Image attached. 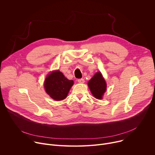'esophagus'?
I'll return each instance as SVG.
<instances>
[{
  "mask_svg": "<svg viewBox=\"0 0 155 155\" xmlns=\"http://www.w3.org/2000/svg\"><path fill=\"white\" fill-rule=\"evenodd\" d=\"M78 83H83L84 82V79H83V78H81V79H78Z\"/></svg>",
  "mask_w": 155,
  "mask_h": 155,
  "instance_id": "esophagus-1",
  "label": "esophagus"
}]
</instances>
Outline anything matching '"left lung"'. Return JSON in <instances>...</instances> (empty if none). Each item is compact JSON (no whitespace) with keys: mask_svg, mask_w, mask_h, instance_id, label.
Wrapping results in <instances>:
<instances>
[{"mask_svg":"<svg viewBox=\"0 0 155 155\" xmlns=\"http://www.w3.org/2000/svg\"><path fill=\"white\" fill-rule=\"evenodd\" d=\"M88 86L91 93L96 99H102L104 93L106 91L107 84L101 72H97L93 78L88 81Z\"/></svg>","mask_w":155,"mask_h":155,"instance_id":"8db88e82","label":"left lung"}]
</instances>
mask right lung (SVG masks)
<instances>
[{
	"label": "right lung",
	"mask_w": 155,
	"mask_h": 155,
	"mask_svg": "<svg viewBox=\"0 0 155 155\" xmlns=\"http://www.w3.org/2000/svg\"><path fill=\"white\" fill-rule=\"evenodd\" d=\"M73 80L65 78L59 71L49 74L45 81V87L47 93L56 101H61L67 97L72 86Z\"/></svg>",
	"instance_id": "1"
}]
</instances>
